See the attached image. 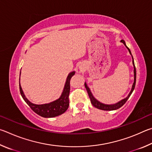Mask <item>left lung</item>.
<instances>
[{
  "instance_id": "1",
  "label": "left lung",
  "mask_w": 152,
  "mask_h": 152,
  "mask_svg": "<svg viewBox=\"0 0 152 152\" xmlns=\"http://www.w3.org/2000/svg\"><path fill=\"white\" fill-rule=\"evenodd\" d=\"M121 42H123L125 46L126 47L127 49H128L129 52V54L131 55L132 57V63H133V65H134V83H133V86H132L131 91H130L129 94H128V95H127V97L124 98V99H123L121 100V101H119V102L115 103V104H110H110H105V103H103L102 102H100L97 99H95L94 95H93L91 91V90H90V89L89 88V87L87 86L86 82H85V87H86V88L87 89V93H88L89 97L90 98V100H91V103H92V105H94L95 107H96L97 109H99V110H104V111H112V110H118V109H119V108H120L121 107H122V106H123L125 104V103H126V102H127V100L129 99V97H130V95H132V92L134 91V88H135V82H136V69H135L134 58H133V56L132 55L131 50H130V49H129V48L127 47V45L126 44V42H125L124 40H121Z\"/></svg>"
}]
</instances>
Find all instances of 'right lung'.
I'll return each instance as SVG.
<instances>
[{
  "label": "right lung",
  "instance_id": "right-lung-1",
  "mask_svg": "<svg viewBox=\"0 0 152 152\" xmlns=\"http://www.w3.org/2000/svg\"><path fill=\"white\" fill-rule=\"evenodd\" d=\"M75 73V71H72L69 73L66 79L63 91L60 97L57 100L53 101L52 102L41 105H37L31 103L26 97L25 95L24 94L22 87H21L19 83V89L21 96L23 98V99L25 100V102L28 105L29 107L31 108V110L40 116L47 118H54V117L60 115L63 113H65L69 107V92H70V80Z\"/></svg>",
  "mask_w": 152,
  "mask_h": 152
}]
</instances>
